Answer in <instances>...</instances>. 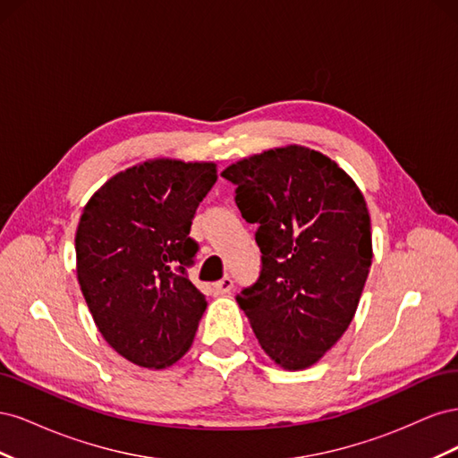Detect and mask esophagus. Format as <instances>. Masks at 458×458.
Returning <instances> with one entry per match:
<instances>
[{
  "label": "esophagus",
  "instance_id": "obj_1",
  "mask_svg": "<svg viewBox=\"0 0 458 458\" xmlns=\"http://www.w3.org/2000/svg\"><path fill=\"white\" fill-rule=\"evenodd\" d=\"M231 288H233V279H231V276H224V279L217 281V283L214 284V290H216L217 294H221V296L229 294Z\"/></svg>",
  "mask_w": 458,
  "mask_h": 458
}]
</instances>
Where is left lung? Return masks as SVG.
<instances>
[{
	"label": "left lung",
	"mask_w": 458,
	"mask_h": 458,
	"mask_svg": "<svg viewBox=\"0 0 458 458\" xmlns=\"http://www.w3.org/2000/svg\"><path fill=\"white\" fill-rule=\"evenodd\" d=\"M221 175L261 250L258 281L237 301L275 363L306 369L340 340L361 298L372 261L365 199L336 162L296 145Z\"/></svg>",
	"instance_id": "obj_1"
}]
</instances>
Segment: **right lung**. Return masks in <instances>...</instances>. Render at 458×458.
<instances>
[{
    "mask_svg": "<svg viewBox=\"0 0 458 458\" xmlns=\"http://www.w3.org/2000/svg\"><path fill=\"white\" fill-rule=\"evenodd\" d=\"M216 164L148 160L86 204L76 231L78 281L103 338L128 361L164 369L191 348L206 296L189 281L197 208Z\"/></svg>",
    "mask_w": 458,
    "mask_h": 458,
    "instance_id": "right-lung-1",
    "label": "right lung"
}]
</instances>
